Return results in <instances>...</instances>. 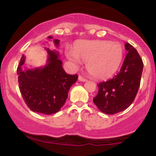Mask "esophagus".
<instances>
[{"label":"esophagus","mask_w":156,"mask_h":156,"mask_svg":"<svg viewBox=\"0 0 156 156\" xmlns=\"http://www.w3.org/2000/svg\"><path fill=\"white\" fill-rule=\"evenodd\" d=\"M78 80H80V81H83V82H84V81H87V79H86L85 78H83V76H78Z\"/></svg>","instance_id":"1"}]
</instances>
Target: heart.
Returning <instances> with one entry per match:
<instances>
[{"label": "heart", "mask_w": 156, "mask_h": 156, "mask_svg": "<svg viewBox=\"0 0 156 156\" xmlns=\"http://www.w3.org/2000/svg\"><path fill=\"white\" fill-rule=\"evenodd\" d=\"M121 44L107 40H81L73 46L68 58L75 64L80 60L86 62V68L91 76L103 79L112 76L120 66L123 58Z\"/></svg>", "instance_id": "heart-1"}]
</instances>
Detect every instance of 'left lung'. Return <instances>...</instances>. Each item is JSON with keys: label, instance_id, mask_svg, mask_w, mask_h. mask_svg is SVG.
I'll return each instance as SVG.
<instances>
[{"label": "left lung", "instance_id": "8db88e82", "mask_svg": "<svg viewBox=\"0 0 156 156\" xmlns=\"http://www.w3.org/2000/svg\"><path fill=\"white\" fill-rule=\"evenodd\" d=\"M128 51L120 70L106 81L98 84V92L94 103L102 112L114 114L132 104L140 87L143 62L136 50L126 43Z\"/></svg>", "mask_w": 156, "mask_h": 156}]
</instances>
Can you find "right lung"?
I'll use <instances>...</instances> for the list:
<instances>
[{
    "label": "right lung",
    "mask_w": 156,
    "mask_h": 156,
    "mask_svg": "<svg viewBox=\"0 0 156 156\" xmlns=\"http://www.w3.org/2000/svg\"><path fill=\"white\" fill-rule=\"evenodd\" d=\"M52 39L51 36L48 37ZM60 41L54 39L55 45ZM48 64L44 67L23 69L25 56L23 55L17 67L19 89L25 103L31 111L44 114L58 112L67 99L68 92L78 76L66 73L58 53L46 48Z\"/></svg>",
    "instance_id": "1"
}]
</instances>
